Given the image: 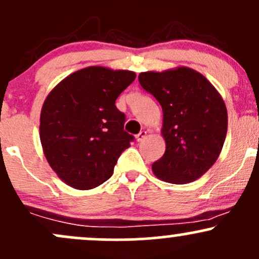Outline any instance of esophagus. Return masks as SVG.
<instances>
[{"label": "esophagus", "mask_w": 259, "mask_h": 259, "mask_svg": "<svg viewBox=\"0 0 259 259\" xmlns=\"http://www.w3.org/2000/svg\"><path fill=\"white\" fill-rule=\"evenodd\" d=\"M146 134H148V133H146L145 130H143V132H140V133H139V134L137 135V140H138V141H143L144 139L146 138Z\"/></svg>", "instance_id": "1"}]
</instances>
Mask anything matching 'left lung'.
<instances>
[{
    "label": "left lung",
    "mask_w": 259,
    "mask_h": 259,
    "mask_svg": "<svg viewBox=\"0 0 259 259\" xmlns=\"http://www.w3.org/2000/svg\"><path fill=\"white\" fill-rule=\"evenodd\" d=\"M140 85L162 108L164 156L152 164L157 179L189 184L219 159L227 134V109L207 78L189 67L143 72Z\"/></svg>",
    "instance_id": "8db88e82"
}]
</instances>
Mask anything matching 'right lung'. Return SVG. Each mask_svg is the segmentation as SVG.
Here are the masks:
<instances>
[{
    "instance_id": "1",
    "label": "right lung",
    "mask_w": 259,
    "mask_h": 259,
    "mask_svg": "<svg viewBox=\"0 0 259 259\" xmlns=\"http://www.w3.org/2000/svg\"><path fill=\"white\" fill-rule=\"evenodd\" d=\"M137 77L132 70L87 67L59 81L40 110L39 138L48 164L62 181L91 190L113 175L134 137L124 132L116 98Z\"/></svg>"
}]
</instances>
